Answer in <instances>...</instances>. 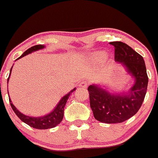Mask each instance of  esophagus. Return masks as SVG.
Returning a JSON list of instances; mask_svg holds the SVG:
<instances>
[{
    "label": "esophagus",
    "mask_w": 158,
    "mask_h": 158,
    "mask_svg": "<svg viewBox=\"0 0 158 158\" xmlns=\"http://www.w3.org/2000/svg\"><path fill=\"white\" fill-rule=\"evenodd\" d=\"M88 85V82H86V81H82V82L80 83V87L82 88H87Z\"/></svg>",
    "instance_id": "34e87169"
}]
</instances>
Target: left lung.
<instances>
[{
    "label": "left lung",
    "mask_w": 158,
    "mask_h": 158,
    "mask_svg": "<svg viewBox=\"0 0 158 158\" xmlns=\"http://www.w3.org/2000/svg\"><path fill=\"white\" fill-rule=\"evenodd\" d=\"M115 48V60L121 62L136 79L129 95H114L98 86L90 85V106L95 119L106 124L121 123L133 116L141 107L148 87V78L142 55L120 41L110 43Z\"/></svg>",
    "instance_id": "left-lung-1"
}]
</instances>
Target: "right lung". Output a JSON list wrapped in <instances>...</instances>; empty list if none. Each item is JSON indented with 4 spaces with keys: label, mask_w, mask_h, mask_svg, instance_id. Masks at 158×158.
I'll use <instances>...</instances> for the list:
<instances>
[{
    "label": "right lung",
    "mask_w": 158,
    "mask_h": 158,
    "mask_svg": "<svg viewBox=\"0 0 158 158\" xmlns=\"http://www.w3.org/2000/svg\"><path fill=\"white\" fill-rule=\"evenodd\" d=\"M44 48V46H43V45H36V46H32V47L29 48L28 49L26 50L25 52L22 54L19 58H17L16 60L19 59V58H22V57H24L25 55H27V54L31 53L32 52L37 51V50L41 49V48ZM11 70H10V72H11ZM10 76H9V78H10ZM9 78L7 79V82L9 80ZM75 90L76 88H74V89H73L70 93L67 94V95H65V96L60 100L59 103H58V106L55 107V110H54L51 113L48 114V115H46V116H43V117H40V118L29 117V116L23 115V114L21 113L20 112H19V111L16 110V108L14 106V105L12 103L11 100H10V98H9V100H10V106H11L13 110L14 111L15 115L19 118L20 120H22L23 122H25V124H27V125H29L31 127L36 128V129H40V130L49 129V128L56 127L58 124H59L61 122L62 119H63V117H64V106L66 103H67V100H68L69 96H70V94L73 91H75Z\"/></svg>",
    "instance_id": "right-lung-1"
}]
</instances>
